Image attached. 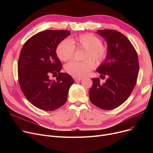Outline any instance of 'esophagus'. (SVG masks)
<instances>
[{
    "instance_id": "34e87169",
    "label": "esophagus",
    "mask_w": 153,
    "mask_h": 153,
    "mask_svg": "<svg viewBox=\"0 0 153 153\" xmlns=\"http://www.w3.org/2000/svg\"><path fill=\"white\" fill-rule=\"evenodd\" d=\"M82 79V77H75V78H74V80H75V81H76V82L81 81Z\"/></svg>"
}]
</instances>
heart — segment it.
<instances>
[{
    "instance_id": "obj_1",
    "label": "heart",
    "mask_w": 153,
    "mask_h": 153,
    "mask_svg": "<svg viewBox=\"0 0 153 153\" xmlns=\"http://www.w3.org/2000/svg\"><path fill=\"white\" fill-rule=\"evenodd\" d=\"M76 47L77 49L85 50L84 61H72L65 66L68 74L77 77L87 75L94 68L92 61L100 64L105 61L108 56V48L102 45V40L92 33H84L72 39H64L59 43L56 48V53L59 59L67 61L73 58Z\"/></svg>"
}]
</instances>
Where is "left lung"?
Wrapping results in <instances>:
<instances>
[{
	"label": "left lung",
	"instance_id": "left-lung-1",
	"mask_svg": "<svg viewBox=\"0 0 153 153\" xmlns=\"http://www.w3.org/2000/svg\"><path fill=\"white\" fill-rule=\"evenodd\" d=\"M97 33L105 39L108 51L97 71L107 79L102 84L99 78L92 79L89 98L99 108L112 110L126 101L134 89L139 72L138 58L130 40L120 32L100 30Z\"/></svg>",
	"mask_w": 153,
	"mask_h": 153
}]
</instances>
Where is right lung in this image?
<instances>
[{
    "mask_svg": "<svg viewBox=\"0 0 153 153\" xmlns=\"http://www.w3.org/2000/svg\"><path fill=\"white\" fill-rule=\"evenodd\" d=\"M70 34L68 30L39 32L22 48L18 62L20 86L27 100L39 109L53 111L62 106L74 82L70 75L61 72L62 64L56 53L59 43ZM58 74L56 81L49 79Z\"/></svg>",
    "mask_w": 153,
    "mask_h": 153,
    "instance_id": "add662e5",
    "label": "right lung"
}]
</instances>
